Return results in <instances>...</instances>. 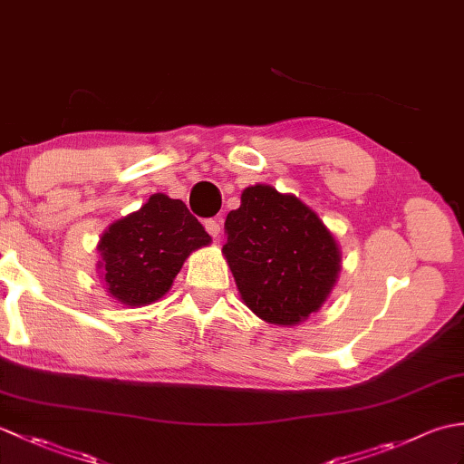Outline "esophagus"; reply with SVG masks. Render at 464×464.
Instances as JSON below:
<instances>
[{
    "instance_id": "34e87169",
    "label": "esophagus",
    "mask_w": 464,
    "mask_h": 464,
    "mask_svg": "<svg viewBox=\"0 0 464 464\" xmlns=\"http://www.w3.org/2000/svg\"><path fill=\"white\" fill-rule=\"evenodd\" d=\"M205 229H207V233L211 235L213 239H217L221 235V221H217V219H207L205 221Z\"/></svg>"
}]
</instances>
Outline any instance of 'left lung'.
Wrapping results in <instances>:
<instances>
[{
  "instance_id": "1",
  "label": "left lung",
  "mask_w": 464,
  "mask_h": 464,
  "mask_svg": "<svg viewBox=\"0 0 464 464\" xmlns=\"http://www.w3.org/2000/svg\"><path fill=\"white\" fill-rule=\"evenodd\" d=\"M223 257L241 301L259 319L295 327L329 299L341 273V247L317 211L297 195L257 183L225 219Z\"/></svg>"
}]
</instances>
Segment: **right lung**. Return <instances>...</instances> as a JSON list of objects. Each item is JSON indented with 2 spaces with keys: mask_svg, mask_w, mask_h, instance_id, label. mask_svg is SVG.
<instances>
[{
  "mask_svg": "<svg viewBox=\"0 0 464 464\" xmlns=\"http://www.w3.org/2000/svg\"><path fill=\"white\" fill-rule=\"evenodd\" d=\"M211 237L181 199L153 193L141 209L103 231L97 261L107 295L123 307H145L171 289L185 259Z\"/></svg>",
  "mask_w": 464,
  "mask_h": 464,
  "instance_id": "add662e5",
  "label": "right lung"
}]
</instances>
